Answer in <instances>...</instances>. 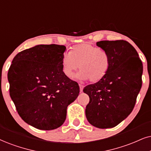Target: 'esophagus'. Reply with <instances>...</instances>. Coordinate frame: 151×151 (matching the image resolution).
Masks as SVG:
<instances>
[{
  "mask_svg": "<svg viewBox=\"0 0 151 151\" xmlns=\"http://www.w3.org/2000/svg\"><path fill=\"white\" fill-rule=\"evenodd\" d=\"M79 87H80V91H81V92H83V86L81 85H79Z\"/></svg>",
  "mask_w": 151,
  "mask_h": 151,
  "instance_id": "esophagus-1",
  "label": "esophagus"
}]
</instances>
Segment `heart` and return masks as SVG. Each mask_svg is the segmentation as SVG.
Returning a JSON list of instances; mask_svg holds the SVG:
<instances>
[{
	"label": "heart",
	"instance_id": "heart-1",
	"mask_svg": "<svg viewBox=\"0 0 151 151\" xmlns=\"http://www.w3.org/2000/svg\"><path fill=\"white\" fill-rule=\"evenodd\" d=\"M61 70L68 78L81 70L76 77L88 80L92 83L101 81L106 76L111 66V59L106 52L88 43L73 46L69 53H64L61 59Z\"/></svg>",
	"mask_w": 151,
	"mask_h": 151
}]
</instances>
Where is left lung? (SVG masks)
I'll list each match as a JSON object with an SVG mask.
<instances>
[{"mask_svg": "<svg viewBox=\"0 0 151 151\" xmlns=\"http://www.w3.org/2000/svg\"><path fill=\"white\" fill-rule=\"evenodd\" d=\"M96 45L109 54L111 66L101 81L83 89L90 97L85 115L92 125L106 129L118 125L132 111L142 85L143 64L126 40H102Z\"/></svg>", "mask_w": 151, "mask_h": 151, "instance_id": "obj_1", "label": "left lung"}]
</instances>
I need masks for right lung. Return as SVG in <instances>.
I'll list each match as a JSON object with an SVG mask.
<instances>
[{
    "instance_id": "right-lung-1",
    "label": "right lung",
    "mask_w": 151,
    "mask_h": 151,
    "mask_svg": "<svg viewBox=\"0 0 151 151\" xmlns=\"http://www.w3.org/2000/svg\"><path fill=\"white\" fill-rule=\"evenodd\" d=\"M65 50L64 45H39L19 52L9 68L10 95L18 114L37 129L60 127L79 94L78 84L61 70Z\"/></svg>"
}]
</instances>
